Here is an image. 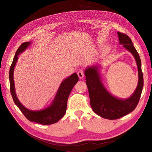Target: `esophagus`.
Listing matches in <instances>:
<instances>
[{
	"mask_svg": "<svg viewBox=\"0 0 152 152\" xmlns=\"http://www.w3.org/2000/svg\"><path fill=\"white\" fill-rule=\"evenodd\" d=\"M77 75L78 76H79V79H82L84 77V70H80L79 72H77Z\"/></svg>",
	"mask_w": 152,
	"mask_h": 152,
	"instance_id": "esophagus-1",
	"label": "esophagus"
}]
</instances>
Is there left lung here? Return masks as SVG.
I'll return each instance as SVG.
<instances>
[{
  "instance_id": "obj_1",
  "label": "left lung",
  "mask_w": 152,
  "mask_h": 152,
  "mask_svg": "<svg viewBox=\"0 0 152 152\" xmlns=\"http://www.w3.org/2000/svg\"><path fill=\"white\" fill-rule=\"evenodd\" d=\"M119 43L134 57L138 70V84L129 98L119 99L110 94L104 87L99 73V66H92L85 70L86 84L89 91L90 104L93 111L104 118L115 120L126 115L134 110L138 104L143 87V75L141 59L131 39L121 32H117Z\"/></svg>"
}]
</instances>
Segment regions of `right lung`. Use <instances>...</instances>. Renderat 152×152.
Listing matches in <instances>:
<instances>
[{
  "label": "right lung",
  "instance_id": "1",
  "mask_svg": "<svg viewBox=\"0 0 152 152\" xmlns=\"http://www.w3.org/2000/svg\"><path fill=\"white\" fill-rule=\"evenodd\" d=\"M31 42L23 43L16 52L12 63L10 70V91L14 102L23 113L25 117L31 122H37L42 125H49L58 122L65 114L67 108V101L73 86L79 81V77L76 73L67 77L59 86L57 93L51 104L46 108L41 110L33 111L25 108L17 98L15 92V83H14L13 73L16 62L18 56L30 45Z\"/></svg>",
  "mask_w": 152,
  "mask_h": 152
}]
</instances>
